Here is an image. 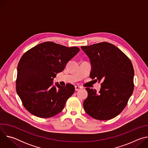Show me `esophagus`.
Masks as SVG:
<instances>
[{
	"label": "esophagus",
	"mask_w": 148,
	"mask_h": 148,
	"mask_svg": "<svg viewBox=\"0 0 148 148\" xmlns=\"http://www.w3.org/2000/svg\"><path fill=\"white\" fill-rule=\"evenodd\" d=\"M81 88V87H80V86H75V91H78V90H80Z\"/></svg>",
	"instance_id": "obj_1"
}]
</instances>
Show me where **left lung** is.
<instances>
[{"mask_svg":"<svg viewBox=\"0 0 148 148\" xmlns=\"http://www.w3.org/2000/svg\"><path fill=\"white\" fill-rule=\"evenodd\" d=\"M81 49L89 57L90 78L102 81L98 94L87 88L83 103L87 114L98 120H109L119 115L132 94L134 70L130 59L115 46L102 42Z\"/></svg>","mask_w":148,"mask_h":148,"instance_id":"1","label":"left lung"}]
</instances>
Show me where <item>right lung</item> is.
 <instances>
[{"label": "right lung", "mask_w": 148, "mask_h": 148, "mask_svg": "<svg viewBox=\"0 0 148 148\" xmlns=\"http://www.w3.org/2000/svg\"><path fill=\"white\" fill-rule=\"evenodd\" d=\"M79 51L77 47L47 41L30 49L21 57L17 66L16 91L30 113L47 118L64 109L75 87L71 84L61 86L58 82L54 86L53 81Z\"/></svg>", "instance_id": "right-lung-1"}]
</instances>
